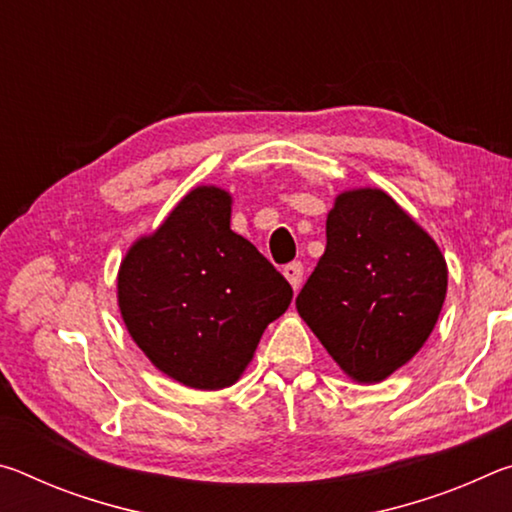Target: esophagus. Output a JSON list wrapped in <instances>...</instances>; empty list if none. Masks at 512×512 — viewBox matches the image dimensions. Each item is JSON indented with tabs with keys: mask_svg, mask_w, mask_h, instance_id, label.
I'll return each mask as SVG.
<instances>
[{
	"mask_svg": "<svg viewBox=\"0 0 512 512\" xmlns=\"http://www.w3.org/2000/svg\"><path fill=\"white\" fill-rule=\"evenodd\" d=\"M302 275H305V266H302L300 262H291V264L284 266V277H287V280L291 282L293 291H298V289H300V284H302Z\"/></svg>",
	"mask_w": 512,
	"mask_h": 512,
	"instance_id": "1",
	"label": "esophagus"
}]
</instances>
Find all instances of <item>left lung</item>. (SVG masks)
Listing matches in <instances>:
<instances>
[{"mask_svg":"<svg viewBox=\"0 0 512 512\" xmlns=\"http://www.w3.org/2000/svg\"><path fill=\"white\" fill-rule=\"evenodd\" d=\"M447 293V264L427 232L381 189L336 198L325 255L296 307L352 379H386L429 339Z\"/></svg>","mask_w":512,"mask_h":512,"instance_id":"8db88e82","label":"left lung"}]
</instances>
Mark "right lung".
<instances>
[{
	"label": "right lung",
	"mask_w": 512,
	"mask_h": 512,
	"mask_svg": "<svg viewBox=\"0 0 512 512\" xmlns=\"http://www.w3.org/2000/svg\"><path fill=\"white\" fill-rule=\"evenodd\" d=\"M119 309L133 341L180 384H235L264 329L291 305L280 271L230 230V196L198 187L119 268Z\"/></svg>",
	"instance_id": "add662e5"
}]
</instances>
